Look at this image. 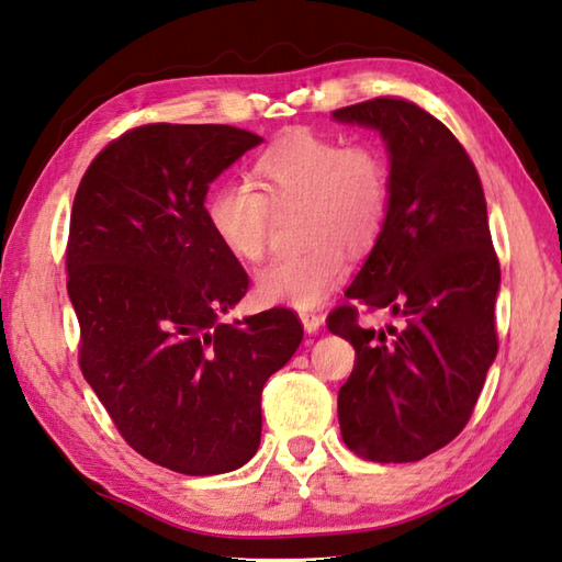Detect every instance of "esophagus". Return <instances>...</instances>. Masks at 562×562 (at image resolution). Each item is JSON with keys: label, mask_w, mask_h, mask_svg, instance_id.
<instances>
[{"label": "esophagus", "mask_w": 562, "mask_h": 562, "mask_svg": "<svg viewBox=\"0 0 562 562\" xmlns=\"http://www.w3.org/2000/svg\"><path fill=\"white\" fill-rule=\"evenodd\" d=\"M300 319H302V324H304V331L314 334V331H319L324 316L316 314V312H307V310H304V312H300Z\"/></svg>", "instance_id": "34e87169"}]
</instances>
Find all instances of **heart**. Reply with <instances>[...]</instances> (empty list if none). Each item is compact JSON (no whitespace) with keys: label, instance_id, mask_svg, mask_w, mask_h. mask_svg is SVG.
<instances>
[{"label":"heart","instance_id":"obj_1","mask_svg":"<svg viewBox=\"0 0 562 562\" xmlns=\"http://www.w3.org/2000/svg\"><path fill=\"white\" fill-rule=\"evenodd\" d=\"M252 181H226L206 201L213 236L233 258L260 262L272 236V211L300 206L297 252L274 258L258 274L270 304L307 310L344 280L346 252L371 248L391 213V171L379 149L363 142L292 130L252 161Z\"/></svg>","mask_w":562,"mask_h":562}]
</instances>
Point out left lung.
<instances>
[{"instance_id": "8db88e82", "label": "left lung", "mask_w": 562, "mask_h": 562, "mask_svg": "<svg viewBox=\"0 0 562 562\" xmlns=\"http://www.w3.org/2000/svg\"><path fill=\"white\" fill-rule=\"evenodd\" d=\"M375 127L391 151V213L375 246L326 316L353 344L339 387L346 447L371 462H417L464 430L496 359L494 304L502 268L474 161L450 130L405 98L334 110ZM359 306L391 308L401 327L375 333Z\"/></svg>"}]
</instances>
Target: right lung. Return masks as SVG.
<instances>
[{
	"label": "right lung",
	"instance_id": "right-lung-1",
	"mask_svg": "<svg viewBox=\"0 0 562 562\" xmlns=\"http://www.w3.org/2000/svg\"><path fill=\"white\" fill-rule=\"evenodd\" d=\"M260 142L231 125L132 127L90 161L70 211L80 371L122 440L179 474L233 472L258 452L262 385L304 334L288 307L221 324L250 280L203 201Z\"/></svg>",
	"mask_w": 562,
	"mask_h": 562
}]
</instances>
